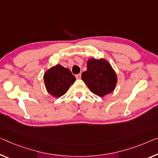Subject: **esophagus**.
Masks as SVG:
<instances>
[{
  "label": "esophagus",
  "instance_id": "34e87169",
  "mask_svg": "<svg viewBox=\"0 0 158 158\" xmlns=\"http://www.w3.org/2000/svg\"><path fill=\"white\" fill-rule=\"evenodd\" d=\"M76 77L77 79H81V74L80 73V74H77V75H76Z\"/></svg>",
  "mask_w": 158,
  "mask_h": 158
}]
</instances>
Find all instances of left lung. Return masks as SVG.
I'll list each match as a JSON object with an SVG mask.
<instances>
[{"mask_svg":"<svg viewBox=\"0 0 158 158\" xmlns=\"http://www.w3.org/2000/svg\"><path fill=\"white\" fill-rule=\"evenodd\" d=\"M82 80L92 93L102 98L114 90L117 76L108 60L91 58L87 62V71L82 73Z\"/></svg>","mask_w":158,"mask_h":158,"instance_id":"left-lung-1","label":"left lung"}]
</instances>
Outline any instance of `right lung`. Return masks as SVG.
I'll list each match as a JSON object with an SVG mask.
<instances>
[{
	"instance_id": "right-lung-1",
	"label": "right lung",
	"mask_w": 158,
	"mask_h": 158,
	"mask_svg": "<svg viewBox=\"0 0 158 158\" xmlns=\"http://www.w3.org/2000/svg\"><path fill=\"white\" fill-rule=\"evenodd\" d=\"M44 81L47 93L58 98L66 93L76 81V77L69 69L58 64L45 72Z\"/></svg>"
}]
</instances>
